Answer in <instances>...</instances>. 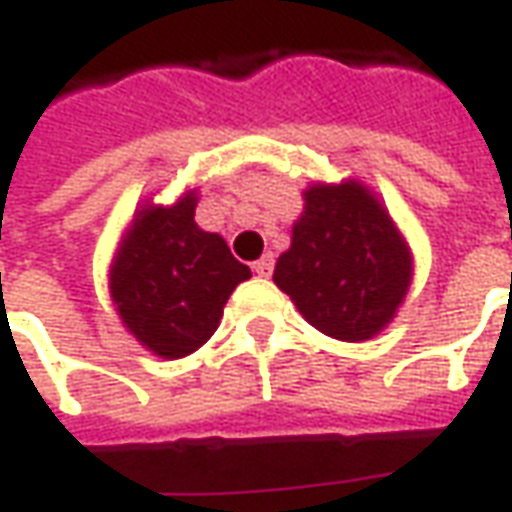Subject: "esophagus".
Returning a JSON list of instances; mask_svg holds the SVG:
<instances>
[{"mask_svg":"<svg viewBox=\"0 0 512 512\" xmlns=\"http://www.w3.org/2000/svg\"><path fill=\"white\" fill-rule=\"evenodd\" d=\"M273 256H270V253H267V256H262V259H259V262L253 264V273H256V276L259 278H270V273H273Z\"/></svg>","mask_w":512,"mask_h":512,"instance_id":"1","label":"esophagus"}]
</instances>
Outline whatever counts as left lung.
I'll use <instances>...</instances> for the list:
<instances>
[{"mask_svg": "<svg viewBox=\"0 0 512 512\" xmlns=\"http://www.w3.org/2000/svg\"><path fill=\"white\" fill-rule=\"evenodd\" d=\"M415 259L379 195L357 178L312 183L273 281L317 331L365 343L387 329L412 284Z\"/></svg>", "mask_w": 512, "mask_h": 512, "instance_id": "left-lung-1", "label": "left lung"}]
</instances>
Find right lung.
<instances>
[{
    "label": "right lung",
    "instance_id": "obj_1",
    "mask_svg": "<svg viewBox=\"0 0 512 512\" xmlns=\"http://www.w3.org/2000/svg\"><path fill=\"white\" fill-rule=\"evenodd\" d=\"M195 209L197 189L169 206L144 200L108 270L122 326L161 359L189 357L209 343L231 292L250 278L225 239L197 225Z\"/></svg>",
    "mask_w": 512,
    "mask_h": 512
}]
</instances>
